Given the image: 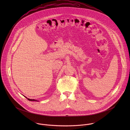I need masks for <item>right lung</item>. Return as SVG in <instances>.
<instances>
[{"label": "right lung", "mask_w": 130, "mask_h": 130, "mask_svg": "<svg viewBox=\"0 0 130 130\" xmlns=\"http://www.w3.org/2000/svg\"><path fill=\"white\" fill-rule=\"evenodd\" d=\"M27 100H29V101H37V100H34V99H28V98H27Z\"/></svg>", "instance_id": "obj_1"}]
</instances>
